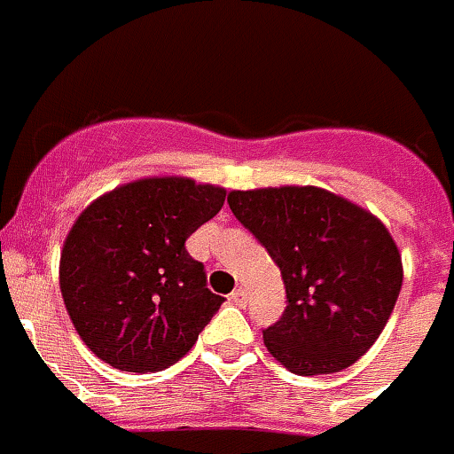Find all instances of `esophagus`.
Instances as JSON below:
<instances>
[{
    "label": "esophagus",
    "mask_w": 454,
    "mask_h": 454,
    "mask_svg": "<svg viewBox=\"0 0 454 454\" xmlns=\"http://www.w3.org/2000/svg\"><path fill=\"white\" fill-rule=\"evenodd\" d=\"M231 301L235 303V306H247V301H249V294H247V290H242V287H238V290H232L231 294Z\"/></svg>",
    "instance_id": "esophagus-1"
}]
</instances>
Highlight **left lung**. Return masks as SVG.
<instances>
[{"mask_svg": "<svg viewBox=\"0 0 454 454\" xmlns=\"http://www.w3.org/2000/svg\"><path fill=\"white\" fill-rule=\"evenodd\" d=\"M238 222L271 255L287 306L262 329L301 377L340 372L380 338L402 287V258L380 219L317 187L231 192Z\"/></svg>", "mask_w": 454, "mask_h": 454, "instance_id": "left-lung-1", "label": "left lung"}]
</instances>
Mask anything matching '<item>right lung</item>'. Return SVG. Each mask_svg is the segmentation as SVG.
Here are the masks:
<instances>
[{"instance_id": "obj_1", "label": "right lung", "mask_w": 454, "mask_h": 454, "mask_svg": "<svg viewBox=\"0 0 454 454\" xmlns=\"http://www.w3.org/2000/svg\"><path fill=\"white\" fill-rule=\"evenodd\" d=\"M226 192L148 178L100 196L61 254V294L90 352L125 372L176 364L226 299L207 287L187 238L222 210Z\"/></svg>"}]
</instances>
